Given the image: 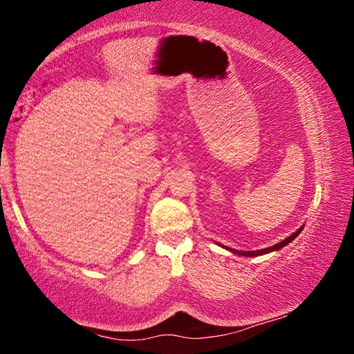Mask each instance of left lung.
Listing matches in <instances>:
<instances>
[{
	"label": "left lung",
	"mask_w": 354,
	"mask_h": 354,
	"mask_svg": "<svg viewBox=\"0 0 354 354\" xmlns=\"http://www.w3.org/2000/svg\"><path fill=\"white\" fill-rule=\"evenodd\" d=\"M301 230H303V227L301 229H298L295 233H292L291 236H288L286 239H283L282 242H279V243H276V245H273V246H269V248H264V250H257V251H238V250H230V248H226V250H229V251H232L233 254H238V255H245V257H257V255H263V254H267V252H272V251H276V250H281L282 246H285V245H288L289 242H292L299 233H301Z\"/></svg>",
	"instance_id": "left-lung-1"
}]
</instances>
